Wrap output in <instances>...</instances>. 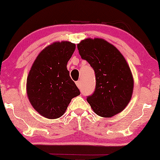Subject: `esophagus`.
Wrapping results in <instances>:
<instances>
[{"mask_svg":"<svg viewBox=\"0 0 160 160\" xmlns=\"http://www.w3.org/2000/svg\"><path fill=\"white\" fill-rule=\"evenodd\" d=\"M76 86L78 87V89H80L81 87H82V81H81V80L77 81V82H76Z\"/></svg>","mask_w":160,"mask_h":160,"instance_id":"34e87169","label":"esophagus"}]
</instances>
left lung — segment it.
Segmentation results:
<instances>
[{
    "label": "left lung",
    "instance_id": "left-lung-1",
    "mask_svg": "<svg viewBox=\"0 0 160 160\" xmlns=\"http://www.w3.org/2000/svg\"><path fill=\"white\" fill-rule=\"evenodd\" d=\"M80 56L95 73L96 87L87 100L96 114L111 117L125 108L132 98L133 78L125 59L102 38H87L77 44Z\"/></svg>",
    "mask_w": 160,
    "mask_h": 160
}]
</instances>
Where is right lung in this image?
Segmentation results:
<instances>
[{"mask_svg":"<svg viewBox=\"0 0 160 160\" xmlns=\"http://www.w3.org/2000/svg\"><path fill=\"white\" fill-rule=\"evenodd\" d=\"M75 49V43L69 41L48 46L39 53L28 74L27 94L30 103L48 119L62 116L72 98L80 95L67 69Z\"/></svg>","mask_w":160,"mask_h":160,"instance_id":"obj_1","label":"right lung"}]
</instances>
